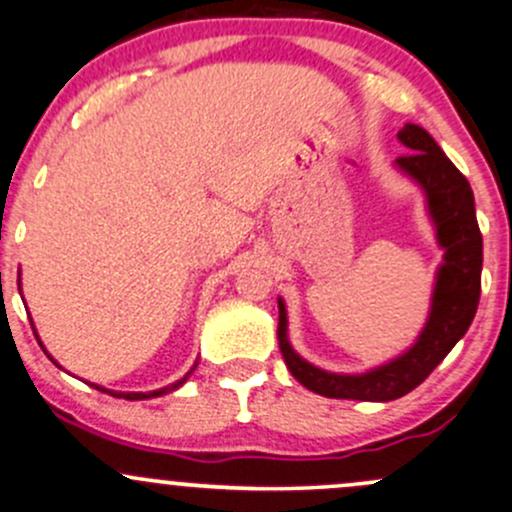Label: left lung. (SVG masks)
<instances>
[{"mask_svg":"<svg viewBox=\"0 0 512 512\" xmlns=\"http://www.w3.org/2000/svg\"><path fill=\"white\" fill-rule=\"evenodd\" d=\"M398 139L410 153L400 156L395 168L425 192L434 236L439 249L444 251L434 276L430 315L415 344L395 359L364 373H334L310 364L293 349L288 339V310L283 298H278V344L285 366L295 381L324 398L388 403L408 395L464 337L469 324L474 322L481 298L483 239L478 232L469 180L456 170L422 126L405 124L398 131Z\"/></svg>","mask_w":512,"mask_h":512,"instance_id":"obj_1","label":"left lung"}]
</instances>
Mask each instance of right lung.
<instances>
[{
    "label": "right lung",
    "mask_w": 512,
    "mask_h": 512,
    "mask_svg": "<svg viewBox=\"0 0 512 512\" xmlns=\"http://www.w3.org/2000/svg\"><path fill=\"white\" fill-rule=\"evenodd\" d=\"M19 285H21V280H19ZM36 337H38V334H36ZM38 344H41V342H38ZM41 349H43V344H41ZM43 351H46V349H43ZM46 354H48V351H46ZM48 359H51V361H53V364H56V366H60V364H58V361H56V359H53V356H51V354H48ZM195 366H197V361H195ZM195 366H192V368H190V371H188V373H185V376H183V378H180V381L170 383V386H166V388H158V390H151V393H119V390H107V388L97 386V383H90V386H92V388H97V390H102V393H109V395H114V398H124V400H148V398H158V395H166V393H170V390H178L180 386H183V383H185V381H188V378H190V373H192V371H195Z\"/></svg>",
    "instance_id": "right-lung-1"
}]
</instances>
